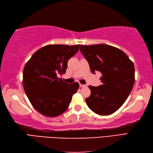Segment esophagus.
I'll return each mask as SVG.
<instances>
[{"label": "esophagus", "mask_w": 153, "mask_h": 153, "mask_svg": "<svg viewBox=\"0 0 153 153\" xmlns=\"http://www.w3.org/2000/svg\"><path fill=\"white\" fill-rule=\"evenodd\" d=\"M79 87H86V85H83V84L79 83Z\"/></svg>", "instance_id": "obj_1"}]
</instances>
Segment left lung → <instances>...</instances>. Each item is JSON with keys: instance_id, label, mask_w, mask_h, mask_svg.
Listing matches in <instances>:
<instances>
[{"instance_id": "left-lung-1", "label": "left lung", "mask_w": 153, "mask_h": 153, "mask_svg": "<svg viewBox=\"0 0 153 153\" xmlns=\"http://www.w3.org/2000/svg\"><path fill=\"white\" fill-rule=\"evenodd\" d=\"M80 51L91 72L102 74L101 85L89 86L91 95L85 99L87 105L97 114H112L125 102L134 87V63L122 51L108 45H81Z\"/></svg>"}]
</instances>
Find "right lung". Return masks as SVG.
I'll list each match as a JSON object with an SVG mask.
<instances>
[{"label": "right lung", "mask_w": 153, "mask_h": 153, "mask_svg": "<svg viewBox=\"0 0 153 153\" xmlns=\"http://www.w3.org/2000/svg\"><path fill=\"white\" fill-rule=\"evenodd\" d=\"M79 46L48 45L35 52L25 64L23 87L32 106L41 114L56 117L69 106L79 83L68 84L57 76L66 72L68 60Z\"/></svg>", "instance_id": "1"}]
</instances>
